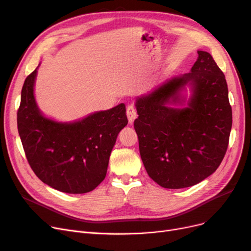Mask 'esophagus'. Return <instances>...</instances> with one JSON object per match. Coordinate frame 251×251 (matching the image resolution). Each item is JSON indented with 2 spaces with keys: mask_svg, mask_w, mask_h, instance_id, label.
Masks as SVG:
<instances>
[{
  "mask_svg": "<svg viewBox=\"0 0 251 251\" xmlns=\"http://www.w3.org/2000/svg\"><path fill=\"white\" fill-rule=\"evenodd\" d=\"M126 115H127L129 123L132 124L135 119L137 118V112H136V109L133 107V105H128L127 110H126Z\"/></svg>",
  "mask_w": 251,
  "mask_h": 251,
  "instance_id": "1",
  "label": "esophagus"
}]
</instances>
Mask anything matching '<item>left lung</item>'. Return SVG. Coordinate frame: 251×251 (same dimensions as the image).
Segmentation results:
<instances>
[{"mask_svg": "<svg viewBox=\"0 0 251 251\" xmlns=\"http://www.w3.org/2000/svg\"><path fill=\"white\" fill-rule=\"evenodd\" d=\"M189 73L174 77L136 100L134 129L139 152L149 176L160 186L179 189L212 175L226 154L232 128V108L226 78L207 51ZM186 85L193 95L186 108L181 103Z\"/></svg>", "mask_w": 251, "mask_h": 251, "instance_id": "1", "label": "left lung"}]
</instances>
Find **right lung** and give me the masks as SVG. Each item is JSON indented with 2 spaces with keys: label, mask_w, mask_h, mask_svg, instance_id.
I'll return each mask as SVG.
<instances>
[{
  "label": "right lung",
  "mask_w": 251,
  "mask_h": 251,
  "mask_svg": "<svg viewBox=\"0 0 251 251\" xmlns=\"http://www.w3.org/2000/svg\"><path fill=\"white\" fill-rule=\"evenodd\" d=\"M36 72L25 79L17 112L26 159L34 174L51 188L72 194L94 190L107 175L117 136L128 123L125 104L72 123L50 120L34 100Z\"/></svg>",
  "instance_id": "add662e5"
}]
</instances>
